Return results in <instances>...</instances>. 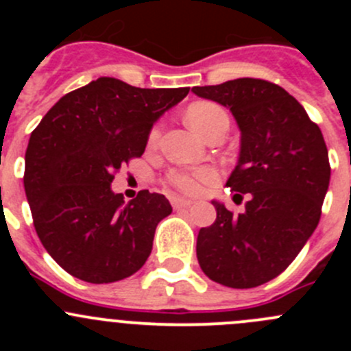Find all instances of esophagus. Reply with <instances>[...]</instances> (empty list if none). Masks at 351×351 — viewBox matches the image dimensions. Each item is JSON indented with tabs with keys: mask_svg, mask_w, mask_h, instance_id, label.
<instances>
[{
	"mask_svg": "<svg viewBox=\"0 0 351 351\" xmlns=\"http://www.w3.org/2000/svg\"><path fill=\"white\" fill-rule=\"evenodd\" d=\"M192 200H186V198H180V197H173L171 198V205L175 210H180V208H189L192 205Z\"/></svg>",
	"mask_w": 351,
	"mask_h": 351,
	"instance_id": "obj_1",
	"label": "esophagus"
}]
</instances>
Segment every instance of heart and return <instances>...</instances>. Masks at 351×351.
Here are the masks:
<instances>
[{"instance_id": "heart-1", "label": "heart", "mask_w": 351, "mask_h": 351, "mask_svg": "<svg viewBox=\"0 0 351 351\" xmlns=\"http://www.w3.org/2000/svg\"><path fill=\"white\" fill-rule=\"evenodd\" d=\"M226 112L219 107L214 101H195L186 110V122L200 132L202 136L205 134V130L219 119H224ZM159 134H161V127L154 125L149 130V136H147V143L153 146L158 143ZM219 173L215 168L210 166H200V168H189V169H175L168 175V183L171 186H175L180 192L186 193V195H200L202 192H205L208 185L217 182Z\"/></svg>"}]
</instances>
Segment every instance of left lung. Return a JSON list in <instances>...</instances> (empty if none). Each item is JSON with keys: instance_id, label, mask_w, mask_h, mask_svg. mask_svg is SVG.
Wrapping results in <instances>:
<instances>
[{"instance_id": "8db88e82", "label": "left lung", "mask_w": 351, "mask_h": 351, "mask_svg": "<svg viewBox=\"0 0 351 351\" xmlns=\"http://www.w3.org/2000/svg\"><path fill=\"white\" fill-rule=\"evenodd\" d=\"M192 91L234 115L241 153L228 186L250 193L243 214L214 202L217 219L198 232V265L217 284L253 289L278 277L319 224L331 175L326 143L302 105L267 80Z\"/></svg>"}]
</instances>
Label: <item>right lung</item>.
Returning <instances> with one entry per match:
<instances>
[{
  "label": "right lung",
  "mask_w": 351,
  "mask_h": 351,
  "mask_svg": "<svg viewBox=\"0 0 351 351\" xmlns=\"http://www.w3.org/2000/svg\"><path fill=\"white\" fill-rule=\"evenodd\" d=\"M189 91L98 77L64 95L34 129L25 193L38 239L69 275L110 284L146 263L156 226L171 205L149 190L125 204L110 185L123 165L143 156L159 115Z\"/></svg>",
  "instance_id": "obj_1"
}]
</instances>
